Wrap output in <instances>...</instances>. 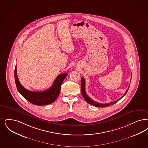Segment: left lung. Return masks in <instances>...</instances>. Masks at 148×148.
<instances>
[{
	"label": "left lung",
	"mask_w": 148,
	"mask_h": 148,
	"mask_svg": "<svg viewBox=\"0 0 148 148\" xmlns=\"http://www.w3.org/2000/svg\"><path fill=\"white\" fill-rule=\"evenodd\" d=\"M130 81H131V79H130ZM85 82L84 78L82 77V83H81V91H82V94L83 95L84 99L88 103H89V104L92 105L94 106L97 107H106L110 106L111 105H112L113 104L116 103V102H118V101L120 100L123 97H124L125 94H127V91L129 89V88H130V86H129L128 88L126 90V91H125V94L123 95V96H122L121 98H119L118 100L111 102L110 103H99V102H96L94 100L91 99L89 96L86 94V91H85Z\"/></svg>",
	"instance_id": "left-lung-1"
}]
</instances>
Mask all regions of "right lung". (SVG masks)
<instances>
[{"mask_svg":"<svg viewBox=\"0 0 148 148\" xmlns=\"http://www.w3.org/2000/svg\"><path fill=\"white\" fill-rule=\"evenodd\" d=\"M67 75V73L60 74L57 77L50 88L43 91L37 92L29 91L22 86L18 79L16 66L14 71L15 80L18 91L26 100L37 106L47 105L56 100L60 93L61 85Z\"/></svg>","mask_w":148,"mask_h":148,"instance_id":"right-lung-1","label":"right lung"}]
</instances>
